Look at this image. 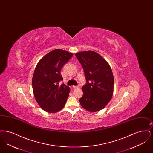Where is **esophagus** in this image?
<instances>
[{
  "instance_id": "obj_1",
  "label": "esophagus",
  "mask_w": 153,
  "mask_h": 153,
  "mask_svg": "<svg viewBox=\"0 0 153 153\" xmlns=\"http://www.w3.org/2000/svg\"><path fill=\"white\" fill-rule=\"evenodd\" d=\"M72 88H73V89H77V88H79V86H73Z\"/></svg>"
}]
</instances>
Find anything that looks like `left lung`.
Here are the masks:
<instances>
[{"label": "left lung", "instance_id": "1", "mask_svg": "<svg viewBox=\"0 0 153 153\" xmlns=\"http://www.w3.org/2000/svg\"><path fill=\"white\" fill-rule=\"evenodd\" d=\"M76 57L83 68L86 84L82 87L81 105L89 112L103 109L111 100L114 79L108 63L95 51H81Z\"/></svg>", "mask_w": 153, "mask_h": 153}]
</instances>
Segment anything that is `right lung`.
Segmentation results:
<instances>
[{"instance_id":"1","label":"right lung","mask_w":153,"mask_h":153,"mask_svg":"<svg viewBox=\"0 0 153 153\" xmlns=\"http://www.w3.org/2000/svg\"><path fill=\"white\" fill-rule=\"evenodd\" d=\"M73 54L62 49H55L48 53L36 65L32 79L34 96L44 111L55 113L62 109L70 92L64 84L61 69Z\"/></svg>"}]
</instances>
